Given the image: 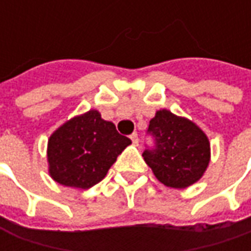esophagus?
<instances>
[{
    "mask_svg": "<svg viewBox=\"0 0 251 251\" xmlns=\"http://www.w3.org/2000/svg\"><path fill=\"white\" fill-rule=\"evenodd\" d=\"M130 140H131V142H133V145H138V136H137V133H133V134H131L130 136Z\"/></svg>",
    "mask_w": 251,
    "mask_h": 251,
    "instance_id": "esophagus-1",
    "label": "esophagus"
}]
</instances>
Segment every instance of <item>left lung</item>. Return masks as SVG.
<instances>
[{"instance_id": "obj_1", "label": "left lung", "mask_w": 251, "mask_h": 251, "mask_svg": "<svg viewBox=\"0 0 251 251\" xmlns=\"http://www.w3.org/2000/svg\"><path fill=\"white\" fill-rule=\"evenodd\" d=\"M148 133L154 147L145 149L142 157L160 183L181 189L203 176L210 163V141L196 124L163 109L151 120Z\"/></svg>"}]
</instances>
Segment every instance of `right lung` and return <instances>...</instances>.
<instances>
[{"mask_svg":"<svg viewBox=\"0 0 251 251\" xmlns=\"http://www.w3.org/2000/svg\"><path fill=\"white\" fill-rule=\"evenodd\" d=\"M131 144L98 110L76 115L53 131L48 140L50 175L59 184L91 188L109 172L122 151Z\"/></svg>","mask_w":251,"mask_h":251,"instance_id":"add662e5","label":"right lung"}]
</instances>
